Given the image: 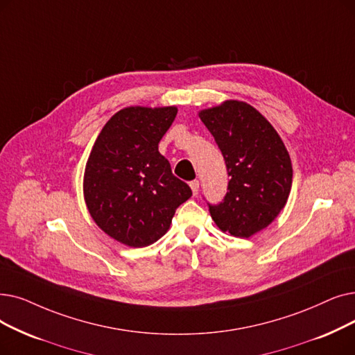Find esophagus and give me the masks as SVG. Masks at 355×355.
<instances>
[{"label": "esophagus", "mask_w": 355, "mask_h": 355, "mask_svg": "<svg viewBox=\"0 0 355 355\" xmlns=\"http://www.w3.org/2000/svg\"><path fill=\"white\" fill-rule=\"evenodd\" d=\"M198 186H200L198 180H193V181H190V187H191V190H193V194H194V196H197V193H198Z\"/></svg>", "instance_id": "esophagus-1"}]
</instances>
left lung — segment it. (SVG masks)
<instances>
[{
  "label": "left lung",
  "mask_w": 355,
  "mask_h": 355,
  "mask_svg": "<svg viewBox=\"0 0 355 355\" xmlns=\"http://www.w3.org/2000/svg\"><path fill=\"white\" fill-rule=\"evenodd\" d=\"M219 146L230 177L227 191L209 211L223 232L250 238L267 227L284 207L293 169L279 133L252 105L230 100L200 112Z\"/></svg>",
  "instance_id": "left-lung-1"
}]
</instances>
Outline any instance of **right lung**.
I'll return each instance as SVG.
<instances>
[{
	"instance_id": "right-lung-1",
	"label": "right lung",
	"mask_w": 355,
	"mask_h": 355,
	"mask_svg": "<svg viewBox=\"0 0 355 355\" xmlns=\"http://www.w3.org/2000/svg\"><path fill=\"white\" fill-rule=\"evenodd\" d=\"M175 107H128L100 132L85 166L84 196L96 223L116 241L142 248L165 235L191 189L177 178L158 144Z\"/></svg>"
}]
</instances>
